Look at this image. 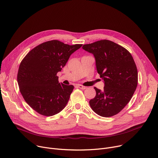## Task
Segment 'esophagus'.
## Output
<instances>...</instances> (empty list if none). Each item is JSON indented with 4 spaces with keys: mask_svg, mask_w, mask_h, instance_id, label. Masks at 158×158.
Returning <instances> with one entry per match:
<instances>
[{
    "mask_svg": "<svg viewBox=\"0 0 158 158\" xmlns=\"http://www.w3.org/2000/svg\"><path fill=\"white\" fill-rule=\"evenodd\" d=\"M77 86L78 87V88L81 89H83V90H85L86 89V86H83L81 85H77Z\"/></svg>",
    "mask_w": 158,
    "mask_h": 158,
    "instance_id": "obj_1",
    "label": "esophagus"
}]
</instances>
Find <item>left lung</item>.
Returning <instances> with one entry per match:
<instances>
[{
    "label": "left lung",
    "instance_id": "1",
    "mask_svg": "<svg viewBox=\"0 0 158 158\" xmlns=\"http://www.w3.org/2000/svg\"><path fill=\"white\" fill-rule=\"evenodd\" d=\"M82 48L94 55L97 72L104 81L103 91L94 88L96 95L89 102L92 109L104 117L117 114L129 102L137 86V69L131 54L107 40L84 44Z\"/></svg>",
    "mask_w": 158,
    "mask_h": 158
}]
</instances>
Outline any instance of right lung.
Wrapping results in <instances>:
<instances>
[{
    "label": "right lung",
    "mask_w": 158,
    "mask_h": 158,
    "mask_svg": "<svg viewBox=\"0 0 158 158\" xmlns=\"http://www.w3.org/2000/svg\"><path fill=\"white\" fill-rule=\"evenodd\" d=\"M81 46L51 40L33 48L22 60L17 73L19 90L26 103L40 114L54 115L66 106L74 86L60 83L56 75Z\"/></svg>",
    "instance_id": "1"
}]
</instances>
